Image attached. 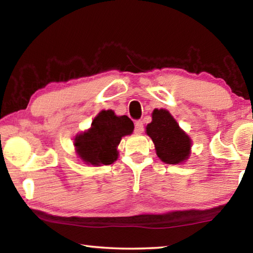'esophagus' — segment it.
I'll return each instance as SVG.
<instances>
[{
	"label": "esophagus",
	"instance_id": "1",
	"mask_svg": "<svg viewBox=\"0 0 253 253\" xmlns=\"http://www.w3.org/2000/svg\"><path fill=\"white\" fill-rule=\"evenodd\" d=\"M143 130H144L143 122L142 121H136L135 122V132H137V134H140V132H143Z\"/></svg>",
	"mask_w": 253,
	"mask_h": 253
}]
</instances>
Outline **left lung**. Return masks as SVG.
Wrapping results in <instances>:
<instances>
[{
    "mask_svg": "<svg viewBox=\"0 0 253 253\" xmlns=\"http://www.w3.org/2000/svg\"><path fill=\"white\" fill-rule=\"evenodd\" d=\"M146 132L155 145L157 156L166 164L176 165L190 156L191 138L166 109H154Z\"/></svg>",
    "mask_w": 253,
    "mask_h": 253,
    "instance_id": "8db88e82",
    "label": "left lung"
}]
</instances>
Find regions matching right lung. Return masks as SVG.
Returning <instances> with one entry per match:
<instances>
[{"label":"right lung","instance_id":"add662e5","mask_svg":"<svg viewBox=\"0 0 253 253\" xmlns=\"http://www.w3.org/2000/svg\"><path fill=\"white\" fill-rule=\"evenodd\" d=\"M134 123L127 116H116L113 110H101L91 127L75 138L76 152L85 164L109 165L118 158L122 137L130 135Z\"/></svg>","mask_w":253,"mask_h":253}]
</instances>
